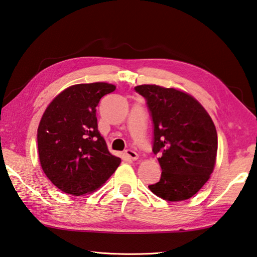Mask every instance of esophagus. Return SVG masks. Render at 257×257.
I'll list each match as a JSON object with an SVG mask.
<instances>
[{
  "instance_id": "obj_1",
  "label": "esophagus",
  "mask_w": 257,
  "mask_h": 257,
  "mask_svg": "<svg viewBox=\"0 0 257 257\" xmlns=\"http://www.w3.org/2000/svg\"><path fill=\"white\" fill-rule=\"evenodd\" d=\"M125 156H126L128 159H131V160H138V158H139V154L135 152V151H133V150H131V149H128V150H126V151H125Z\"/></svg>"
}]
</instances>
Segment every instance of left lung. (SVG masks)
<instances>
[{
    "mask_svg": "<svg viewBox=\"0 0 257 257\" xmlns=\"http://www.w3.org/2000/svg\"><path fill=\"white\" fill-rule=\"evenodd\" d=\"M135 91L147 100L153 123L154 154L162 169L154 195L181 201L200 190L214 171L217 132L209 114L187 93L157 85H140Z\"/></svg>",
    "mask_w": 257,
    "mask_h": 257,
    "instance_id": "left-lung-1",
    "label": "left lung"
}]
</instances>
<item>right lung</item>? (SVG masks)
<instances>
[{"label": "right lung", "instance_id": "obj_1", "mask_svg": "<svg viewBox=\"0 0 257 257\" xmlns=\"http://www.w3.org/2000/svg\"><path fill=\"white\" fill-rule=\"evenodd\" d=\"M107 83L70 86L57 96L38 127L43 172L58 189L72 196L93 192L107 181L120 159L110 154L98 132L96 107L115 90Z\"/></svg>", "mask_w": 257, "mask_h": 257}]
</instances>
